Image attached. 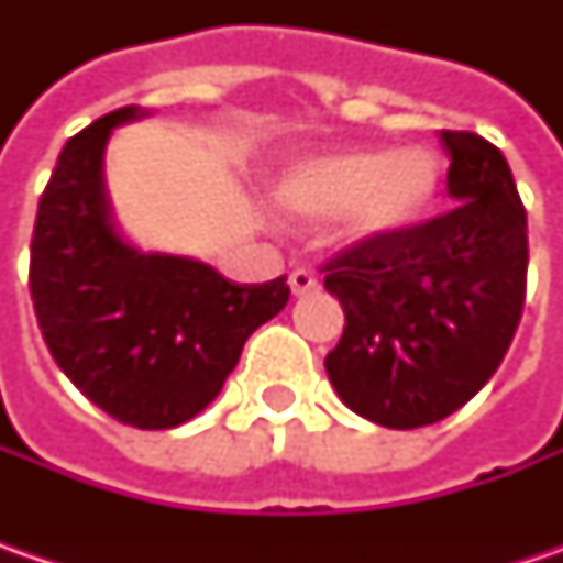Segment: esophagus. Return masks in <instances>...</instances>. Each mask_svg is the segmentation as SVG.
<instances>
[{
  "label": "esophagus",
  "mask_w": 563,
  "mask_h": 563,
  "mask_svg": "<svg viewBox=\"0 0 563 563\" xmlns=\"http://www.w3.org/2000/svg\"><path fill=\"white\" fill-rule=\"evenodd\" d=\"M288 285H291V294H294V297H303V294L319 291V282H316V275H313V272H307V269L291 272V278H288Z\"/></svg>",
  "instance_id": "34e87169"
}]
</instances>
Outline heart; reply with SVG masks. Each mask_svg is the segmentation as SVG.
<instances>
[{
    "instance_id": "heart-1",
    "label": "heart",
    "mask_w": 563,
    "mask_h": 563,
    "mask_svg": "<svg viewBox=\"0 0 563 563\" xmlns=\"http://www.w3.org/2000/svg\"><path fill=\"white\" fill-rule=\"evenodd\" d=\"M444 187L429 146L335 150L288 163L272 181V206L288 219H329L347 244H378L422 225Z\"/></svg>"
}]
</instances>
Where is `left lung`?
Here are the masks:
<instances>
[{
	"instance_id": "left-lung-1",
	"label": "left lung",
	"mask_w": 563,
	"mask_h": 563,
	"mask_svg": "<svg viewBox=\"0 0 563 563\" xmlns=\"http://www.w3.org/2000/svg\"><path fill=\"white\" fill-rule=\"evenodd\" d=\"M451 212L325 266L344 335L325 357L338 398L388 429L464 407L508 354L527 294V209L498 146L442 131Z\"/></svg>"
}]
</instances>
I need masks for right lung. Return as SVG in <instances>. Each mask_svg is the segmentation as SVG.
Here are the masks:
<instances>
[{
    "label": "right lung",
    "instance_id": "1",
    "mask_svg": "<svg viewBox=\"0 0 563 563\" xmlns=\"http://www.w3.org/2000/svg\"><path fill=\"white\" fill-rule=\"evenodd\" d=\"M150 115L124 106L58 153L31 241V297L43 341L80 395L119 422L175 429L222 391L244 341L285 310L282 278L234 285L190 256L121 238L106 194L112 131Z\"/></svg>",
    "mask_w": 563,
    "mask_h": 563
}]
</instances>
